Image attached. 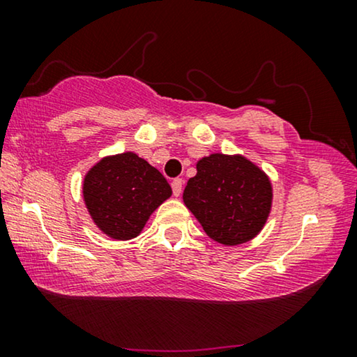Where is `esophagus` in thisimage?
I'll list each match as a JSON object with an SVG mask.
<instances>
[{
	"instance_id": "obj_1",
	"label": "esophagus",
	"mask_w": 357,
	"mask_h": 357,
	"mask_svg": "<svg viewBox=\"0 0 357 357\" xmlns=\"http://www.w3.org/2000/svg\"><path fill=\"white\" fill-rule=\"evenodd\" d=\"M182 187H183V180L182 178H174L172 180L174 197H180V193H182Z\"/></svg>"
}]
</instances>
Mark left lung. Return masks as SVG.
I'll return each instance as SVG.
<instances>
[{
	"label": "left lung",
	"instance_id": "left-lung-1",
	"mask_svg": "<svg viewBox=\"0 0 357 357\" xmlns=\"http://www.w3.org/2000/svg\"><path fill=\"white\" fill-rule=\"evenodd\" d=\"M183 203L213 241L241 245L265 227L273 185L245 155L213 153L197 162V175L183 190Z\"/></svg>",
	"mask_w": 357,
	"mask_h": 357
}]
</instances>
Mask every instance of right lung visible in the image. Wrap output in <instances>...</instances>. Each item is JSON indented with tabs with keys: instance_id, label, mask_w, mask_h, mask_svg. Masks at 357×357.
I'll return each instance as SVG.
<instances>
[{
	"instance_id": "right-lung-1",
	"label": "right lung",
	"mask_w": 357,
	"mask_h": 357,
	"mask_svg": "<svg viewBox=\"0 0 357 357\" xmlns=\"http://www.w3.org/2000/svg\"><path fill=\"white\" fill-rule=\"evenodd\" d=\"M170 195L172 188L164 175L131 151L105 155L82 180L91 219L114 241L139 236L151 214Z\"/></svg>"
}]
</instances>
